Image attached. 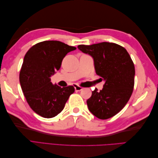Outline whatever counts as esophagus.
I'll use <instances>...</instances> for the list:
<instances>
[{"label":"esophagus","instance_id":"34e87169","mask_svg":"<svg viewBox=\"0 0 158 158\" xmlns=\"http://www.w3.org/2000/svg\"><path fill=\"white\" fill-rule=\"evenodd\" d=\"M74 89H75V91H76V92H78V91H81L82 89H83V88L80 86V85H78L77 84H75L74 85Z\"/></svg>","mask_w":158,"mask_h":158}]
</instances>
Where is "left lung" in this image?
Instances as JSON below:
<instances>
[{
  "mask_svg": "<svg viewBox=\"0 0 158 158\" xmlns=\"http://www.w3.org/2000/svg\"><path fill=\"white\" fill-rule=\"evenodd\" d=\"M78 48L92 57L95 73L103 78L102 90L95 88L87 100L89 111L100 119L117 114L130 99L135 85V65L127 51L116 44L102 42Z\"/></svg>",
  "mask_w": 158,
  "mask_h": 158,
  "instance_id": "left-lung-1",
  "label": "left lung"
}]
</instances>
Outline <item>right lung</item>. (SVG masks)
Masks as SVG:
<instances>
[{
    "label": "right lung",
    "instance_id": "1",
    "mask_svg": "<svg viewBox=\"0 0 158 158\" xmlns=\"http://www.w3.org/2000/svg\"><path fill=\"white\" fill-rule=\"evenodd\" d=\"M75 49L59 41H45L32 46L26 52L20 82L27 102L39 115L44 118L56 116L74 93L73 86L61 88L52 84L50 78L60 69L66 54Z\"/></svg>",
    "mask_w": 158,
    "mask_h": 158
}]
</instances>
